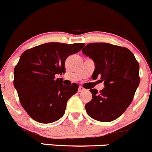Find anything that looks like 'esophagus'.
I'll list each match as a JSON object with an SVG mask.
<instances>
[{
    "label": "esophagus",
    "instance_id": "esophagus-1",
    "mask_svg": "<svg viewBox=\"0 0 152 152\" xmlns=\"http://www.w3.org/2000/svg\"><path fill=\"white\" fill-rule=\"evenodd\" d=\"M85 89L84 88H83V87L80 86L79 87V89H78V92H79V93H81V92L85 91Z\"/></svg>",
    "mask_w": 152,
    "mask_h": 152
}]
</instances>
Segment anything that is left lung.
Here are the masks:
<instances>
[{"instance_id":"left-lung-1","label":"left lung","mask_w":152,"mask_h":152,"mask_svg":"<svg viewBox=\"0 0 152 152\" xmlns=\"http://www.w3.org/2000/svg\"><path fill=\"white\" fill-rule=\"evenodd\" d=\"M93 59L95 68L92 79L104 82L98 93L90 89L93 98L85 105L87 113L101 122H110L129 106L140 83L139 64L129 49L108 43H90L82 50Z\"/></svg>"}]
</instances>
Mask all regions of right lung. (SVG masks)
Returning a JSON list of instances; mask_svg holds the SVG:
<instances>
[{
    "instance_id": "1",
    "label": "right lung",
    "mask_w": 152,
    "mask_h": 152,
    "mask_svg": "<svg viewBox=\"0 0 152 152\" xmlns=\"http://www.w3.org/2000/svg\"><path fill=\"white\" fill-rule=\"evenodd\" d=\"M84 43L49 42L26 50L14 68L13 85L22 107L34 120L50 124L64 115L67 100L78 86L62 84L56 75L65 73V60L77 53Z\"/></svg>"
}]
</instances>
